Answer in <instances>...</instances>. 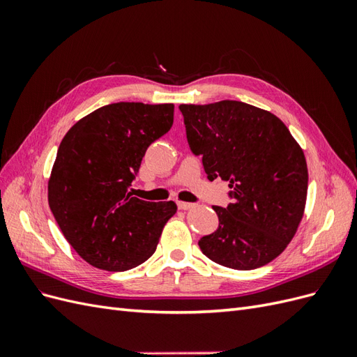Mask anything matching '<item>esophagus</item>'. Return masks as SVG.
<instances>
[{"label":"esophagus","instance_id":"1","mask_svg":"<svg viewBox=\"0 0 357 357\" xmlns=\"http://www.w3.org/2000/svg\"><path fill=\"white\" fill-rule=\"evenodd\" d=\"M177 207L181 210H189L193 207L192 202H185V201H177Z\"/></svg>","mask_w":357,"mask_h":357}]
</instances>
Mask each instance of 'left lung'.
Instances as JSON below:
<instances>
[{"instance_id":"obj_1","label":"left lung","mask_w":357,"mask_h":357,"mask_svg":"<svg viewBox=\"0 0 357 357\" xmlns=\"http://www.w3.org/2000/svg\"><path fill=\"white\" fill-rule=\"evenodd\" d=\"M178 109L208 180L220 177L231 189L228 207H213L219 226L199 240L201 252L240 271L274 261L304 215L308 171L302 149L277 116L250 104L223 100Z\"/></svg>"}]
</instances>
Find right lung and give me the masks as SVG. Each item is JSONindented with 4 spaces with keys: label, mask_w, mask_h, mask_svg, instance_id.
Wrapping results in <instances>:
<instances>
[{
    "label": "right lung",
    "mask_w": 357,
    "mask_h": 357,
    "mask_svg": "<svg viewBox=\"0 0 357 357\" xmlns=\"http://www.w3.org/2000/svg\"><path fill=\"white\" fill-rule=\"evenodd\" d=\"M174 104L114 102L80 119L62 138L49 205L71 247L105 271H126L156 250L177 205L132 197L147 147L167 134Z\"/></svg>",
    "instance_id": "1"
}]
</instances>
